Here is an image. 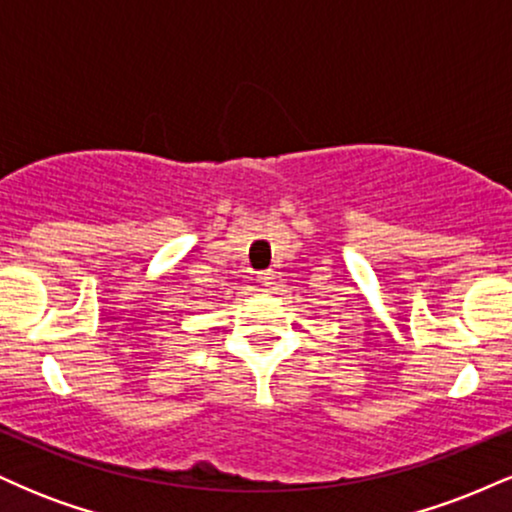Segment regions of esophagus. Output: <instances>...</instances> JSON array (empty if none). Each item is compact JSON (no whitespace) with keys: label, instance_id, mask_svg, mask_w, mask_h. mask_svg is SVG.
I'll list each match as a JSON object with an SVG mask.
<instances>
[{"label":"esophagus","instance_id":"34e87169","mask_svg":"<svg viewBox=\"0 0 512 512\" xmlns=\"http://www.w3.org/2000/svg\"><path fill=\"white\" fill-rule=\"evenodd\" d=\"M257 281H262V284H272L274 272H272V269H264V272H257Z\"/></svg>","mask_w":512,"mask_h":512}]
</instances>
